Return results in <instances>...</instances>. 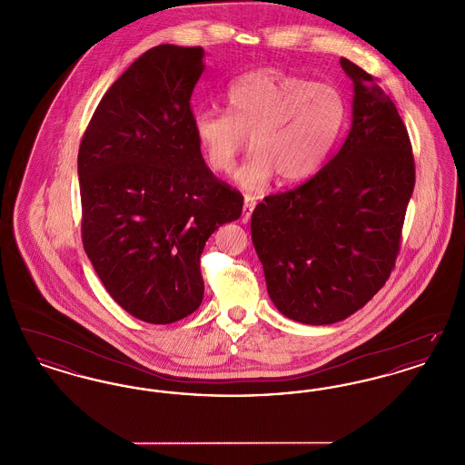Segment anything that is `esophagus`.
<instances>
[{"instance_id":"34e87169","label":"esophagus","mask_w":465,"mask_h":465,"mask_svg":"<svg viewBox=\"0 0 465 465\" xmlns=\"http://www.w3.org/2000/svg\"><path fill=\"white\" fill-rule=\"evenodd\" d=\"M254 207H256V200L252 199V197H245L243 200V209H242V222L247 223L251 220V216H252V211H254Z\"/></svg>"}]
</instances>
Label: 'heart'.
<instances>
[{"instance_id": "heart-1", "label": "heart", "mask_w": 465, "mask_h": 465, "mask_svg": "<svg viewBox=\"0 0 465 465\" xmlns=\"http://www.w3.org/2000/svg\"><path fill=\"white\" fill-rule=\"evenodd\" d=\"M224 103L226 113L195 111L192 129L216 174L232 171L249 135L252 153L235 174L245 190H260L273 174L282 184L312 176L330 155L345 120L338 90L273 67L239 76Z\"/></svg>"}]
</instances>
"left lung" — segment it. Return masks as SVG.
I'll return each mask as SVG.
<instances>
[{
    "label": "left lung",
    "mask_w": 465,
    "mask_h": 465,
    "mask_svg": "<svg viewBox=\"0 0 465 465\" xmlns=\"http://www.w3.org/2000/svg\"><path fill=\"white\" fill-rule=\"evenodd\" d=\"M354 84L341 148L294 190L268 195L251 218L266 289L286 317L332 324L362 309L396 266L415 186L411 141L378 78L341 57Z\"/></svg>",
    "instance_id": "1"
}]
</instances>
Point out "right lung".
Returning <instances> with one entry per match:
<instances>
[{
	"instance_id": "1",
	"label": "right lung",
	"mask_w": 465,
	"mask_h": 465,
	"mask_svg": "<svg viewBox=\"0 0 465 465\" xmlns=\"http://www.w3.org/2000/svg\"><path fill=\"white\" fill-rule=\"evenodd\" d=\"M202 46L158 45L104 94L78 152L82 241L111 298L171 324L199 309L200 256L242 193L213 174L192 129Z\"/></svg>"
}]
</instances>
